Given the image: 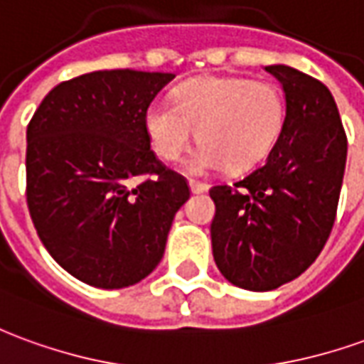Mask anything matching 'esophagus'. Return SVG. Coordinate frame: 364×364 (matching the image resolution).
<instances>
[{
    "label": "esophagus",
    "instance_id": "obj_1",
    "mask_svg": "<svg viewBox=\"0 0 364 364\" xmlns=\"http://www.w3.org/2000/svg\"><path fill=\"white\" fill-rule=\"evenodd\" d=\"M189 187H191V191H193V193H195V195H199V193H205V191L208 189V185H207V183L193 181V179H191V181H189Z\"/></svg>",
    "mask_w": 364,
    "mask_h": 364
}]
</instances>
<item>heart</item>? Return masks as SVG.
<instances>
[{
  "label": "heart",
  "mask_w": 364,
  "mask_h": 364,
  "mask_svg": "<svg viewBox=\"0 0 364 364\" xmlns=\"http://www.w3.org/2000/svg\"><path fill=\"white\" fill-rule=\"evenodd\" d=\"M286 122L278 86L246 76H203L179 86L173 104L156 102L146 112V132L164 161L181 159L193 139L203 141L187 161L189 173L220 167L246 171L264 161Z\"/></svg>",
  "instance_id": "b5f03b06"
}]
</instances>
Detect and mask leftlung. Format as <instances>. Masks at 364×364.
Returning <instances> with one entry per match:
<instances>
[{"label": "left lung", "instance_id": "left-lung-1", "mask_svg": "<svg viewBox=\"0 0 364 364\" xmlns=\"http://www.w3.org/2000/svg\"><path fill=\"white\" fill-rule=\"evenodd\" d=\"M286 94V122L268 161L244 179L215 185L213 256L230 284L270 291L311 266L331 235L347 136L329 88L286 65H272Z\"/></svg>", "mask_w": 364, "mask_h": 364}]
</instances>
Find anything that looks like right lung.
<instances>
[{
    "label": "right lung",
    "instance_id": "right-lung-1",
    "mask_svg": "<svg viewBox=\"0 0 364 364\" xmlns=\"http://www.w3.org/2000/svg\"><path fill=\"white\" fill-rule=\"evenodd\" d=\"M171 73L96 70L50 90L27 126V207L41 242L76 279L138 284L161 262L183 175L151 149L146 112Z\"/></svg>",
    "mask_w": 364,
    "mask_h": 364
}]
</instances>
